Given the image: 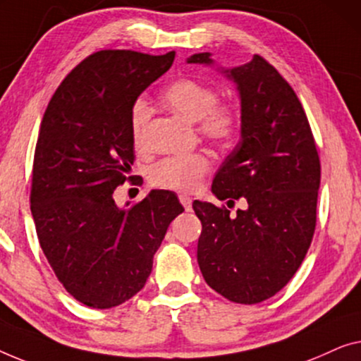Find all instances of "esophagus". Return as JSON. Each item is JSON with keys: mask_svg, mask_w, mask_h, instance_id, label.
<instances>
[{"mask_svg": "<svg viewBox=\"0 0 361 361\" xmlns=\"http://www.w3.org/2000/svg\"><path fill=\"white\" fill-rule=\"evenodd\" d=\"M180 202L183 204V207H185L186 211H191V202H192V200L190 196H186V195H180Z\"/></svg>", "mask_w": 361, "mask_h": 361, "instance_id": "34e87169", "label": "esophagus"}]
</instances>
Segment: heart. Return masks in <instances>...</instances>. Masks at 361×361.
Listing matches in <instances>:
<instances>
[{"label": "heart", "instance_id": "heart-1", "mask_svg": "<svg viewBox=\"0 0 361 361\" xmlns=\"http://www.w3.org/2000/svg\"><path fill=\"white\" fill-rule=\"evenodd\" d=\"M169 108L197 124L200 134L214 145L226 147L235 139L240 128V116L232 104L217 103V91L197 80L183 78L171 83L161 94ZM152 108L145 98L134 101L130 108V135L135 145L144 142ZM209 171V160L202 154L165 157L152 165L150 180L155 185L175 191H191Z\"/></svg>", "mask_w": 361, "mask_h": 361}]
</instances>
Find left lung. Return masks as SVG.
<instances>
[{"label":"left lung","mask_w":361,"mask_h":361,"mask_svg":"<svg viewBox=\"0 0 361 361\" xmlns=\"http://www.w3.org/2000/svg\"><path fill=\"white\" fill-rule=\"evenodd\" d=\"M188 63L214 67L209 52ZM240 98V140L212 181L224 201L243 197L247 209L195 201L202 231L197 263L204 281L233 302L275 296L298 271L316 229L321 164L306 113L288 81L265 59L217 68Z\"/></svg>","instance_id":"left-lung-1"}]
</instances>
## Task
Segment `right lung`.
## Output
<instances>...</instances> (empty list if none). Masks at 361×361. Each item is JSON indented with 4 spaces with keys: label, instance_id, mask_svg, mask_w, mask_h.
Masks as SVG:
<instances>
[{
    "label": "right lung",
    "instance_id": "obj_1",
    "mask_svg": "<svg viewBox=\"0 0 361 361\" xmlns=\"http://www.w3.org/2000/svg\"><path fill=\"white\" fill-rule=\"evenodd\" d=\"M173 60L175 52L90 55L62 81L40 123L30 212L59 281L90 307L119 306L144 288L170 222L185 211L166 190L130 207L113 197L134 164L132 104Z\"/></svg>",
    "mask_w": 361,
    "mask_h": 361
}]
</instances>
